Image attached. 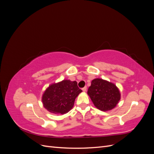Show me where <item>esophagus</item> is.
Segmentation results:
<instances>
[{"mask_svg":"<svg viewBox=\"0 0 154 154\" xmlns=\"http://www.w3.org/2000/svg\"><path fill=\"white\" fill-rule=\"evenodd\" d=\"M82 91H83V92H85V91H87V87L85 86V87H84L83 88H82Z\"/></svg>","mask_w":154,"mask_h":154,"instance_id":"1","label":"esophagus"}]
</instances>
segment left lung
<instances>
[{
	"mask_svg": "<svg viewBox=\"0 0 154 154\" xmlns=\"http://www.w3.org/2000/svg\"><path fill=\"white\" fill-rule=\"evenodd\" d=\"M87 94L96 108L102 111L114 109L120 100V93L117 87L100 78L92 81Z\"/></svg>",
	"mask_w": 154,
	"mask_h": 154,
	"instance_id": "1",
	"label": "left lung"
}]
</instances>
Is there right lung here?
<instances>
[{
  "label": "right lung",
  "mask_w": 154,
  "mask_h": 154,
  "mask_svg": "<svg viewBox=\"0 0 154 154\" xmlns=\"http://www.w3.org/2000/svg\"><path fill=\"white\" fill-rule=\"evenodd\" d=\"M82 92L76 81L63 80L46 89L42 96L43 105L51 113L66 114L72 108L76 97Z\"/></svg>",
  "instance_id": "obj_1"
}]
</instances>
